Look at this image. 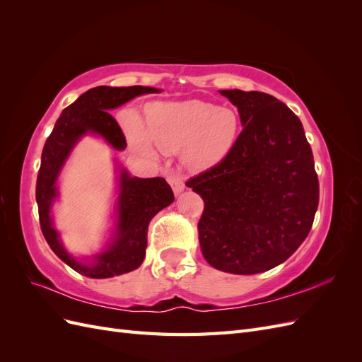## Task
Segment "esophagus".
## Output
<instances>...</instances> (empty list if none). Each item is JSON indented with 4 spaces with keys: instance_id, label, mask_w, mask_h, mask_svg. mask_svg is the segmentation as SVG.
<instances>
[{
    "instance_id": "34e87169",
    "label": "esophagus",
    "mask_w": 362,
    "mask_h": 362,
    "mask_svg": "<svg viewBox=\"0 0 362 362\" xmlns=\"http://www.w3.org/2000/svg\"><path fill=\"white\" fill-rule=\"evenodd\" d=\"M169 182L172 185V190H173L175 194H180V193H182L185 190V182L180 177H170Z\"/></svg>"
}]
</instances>
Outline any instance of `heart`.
Returning a JSON list of instances; mask_svg holds the SVG:
<instances>
[{
	"mask_svg": "<svg viewBox=\"0 0 362 362\" xmlns=\"http://www.w3.org/2000/svg\"><path fill=\"white\" fill-rule=\"evenodd\" d=\"M242 122L237 110L201 100L157 104L148 115V134L137 120L129 133L134 146L151 152V141L163 152H178L185 168L204 172L223 161L237 144Z\"/></svg>",
	"mask_w": 362,
	"mask_h": 362,
	"instance_id": "b5f03b06",
	"label": "heart"
}]
</instances>
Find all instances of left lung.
I'll list each match as a JSON object with an SVG mask.
<instances>
[{"label":"left lung","mask_w":362,"mask_h":362,"mask_svg":"<svg viewBox=\"0 0 362 362\" xmlns=\"http://www.w3.org/2000/svg\"><path fill=\"white\" fill-rule=\"evenodd\" d=\"M243 131L229 156L187 181L204 199L202 255L214 269L255 275L298 249L319 206V180L300 119L275 96L221 90Z\"/></svg>","instance_id":"left-lung-1"}]
</instances>
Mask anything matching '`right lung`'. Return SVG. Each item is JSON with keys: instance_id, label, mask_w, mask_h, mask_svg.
<instances>
[{"instance_id": "obj_1", "label": "right lung", "mask_w": 362, "mask_h": 362, "mask_svg": "<svg viewBox=\"0 0 362 362\" xmlns=\"http://www.w3.org/2000/svg\"><path fill=\"white\" fill-rule=\"evenodd\" d=\"M156 87L98 86L64 108L42 151L36 184V202L42 234L63 262L93 279L124 275L140 267L148 245V225L163 208L173 202V192L164 178H137L116 164L117 198L115 204V228L105 247L92 257H75L63 246L60 233L54 228L52 205L59 198V177L75 145L87 136L101 137L116 151L127 148L125 136L116 119L108 113L113 108L145 93H158Z\"/></svg>"}]
</instances>
